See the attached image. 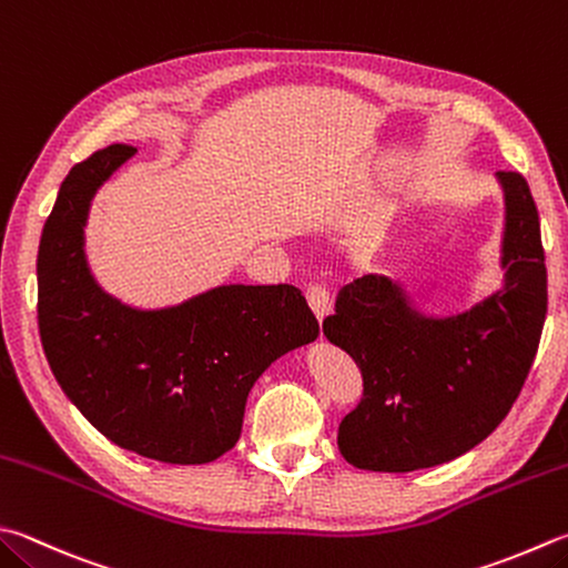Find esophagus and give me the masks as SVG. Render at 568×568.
Wrapping results in <instances>:
<instances>
[{
	"label": "esophagus",
	"instance_id": "1",
	"mask_svg": "<svg viewBox=\"0 0 568 568\" xmlns=\"http://www.w3.org/2000/svg\"><path fill=\"white\" fill-rule=\"evenodd\" d=\"M306 302H308V306H312V312H314L318 324L331 314V294L324 286H308Z\"/></svg>",
	"mask_w": 568,
	"mask_h": 568
}]
</instances>
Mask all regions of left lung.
Here are the masks:
<instances>
[{"label":"left lung","instance_id":"8db88e82","mask_svg":"<svg viewBox=\"0 0 568 568\" xmlns=\"http://www.w3.org/2000/svg\"><path fill=\"white\" fill-rule=\"evenodd\" d=\"M505 192L499 292L455 316L417 312L400 282L366 274L341 288L324 336L356 361L363 398L338 425L346 463L413 473L465 455L505 420L537 356L547 318V264L527 180Z\"/></svg>","mask_w":568,"mask_h":568}]
</instances>
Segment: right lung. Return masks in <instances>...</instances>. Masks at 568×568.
Segmentation results:
<instances>
[{
    "mask_svg": "<svg viewBox=\"0 0 568 568\" xmlns=\"http://www.w3.org/2000/svg\"><path fill=\"white\" fill-rule=\"evenodd\" d=\"M109 145L73 165L37 256L39 334L61 390L123 450L205 465L240 440L247 395L272 363L318 336L292 284H227L165 308L105 294L83 252L91 200L128 158Z\"/></svg>",
    "mask_w": 568,
    "mask_h": 568,
    "instance_id": "1",
    "label": "right lung"
}]
</instances>
